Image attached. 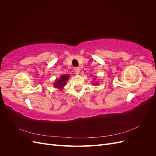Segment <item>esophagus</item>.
<instances>
[{
    "label": "esophagus",
    "mask_w": 156,
    "mask_h": 156,
    "mask_svg": "<svg viewBox=\"0 0 156 156\" xmlns=\"http://www.w3.org/2000/svg\"><path fill=\"white\" fill-rule=\"evenodd\" d=\"M73 70H74V72H75V73H76V74H79V72H80V69H79V68H77V67H75V68H74Z\"/></svg>",
    "instance_id": "1"
}]
</instances>
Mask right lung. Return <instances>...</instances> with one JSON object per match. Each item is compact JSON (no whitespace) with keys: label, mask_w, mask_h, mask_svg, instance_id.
<instances>
[{"label":"right lung","mask_w":156,"mask_h":156,"mask_svg":"<svg viewBox=\"0 0 156 156\" xmlns=\"http://www.w3.org/2000/svg\"><path fill=\"white\" fill-rule=\"evenodd\" d=\"M69 78V75H62L60 77L59 79H57L55 83V88H58V89H61L63 88V87L65 85L66 83V81H68V79Z\"/></svg>","instance_id":"add662e5"}]
</instances>
